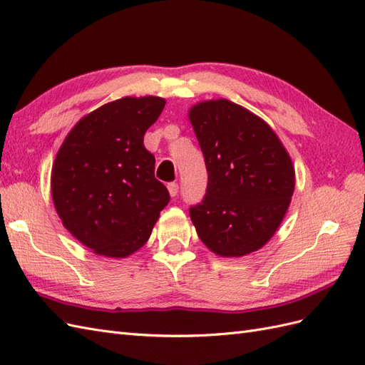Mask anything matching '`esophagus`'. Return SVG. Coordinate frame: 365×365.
<instances>
[{
	"label": "esophagus",
	"mask_w": 365,
	"mask_h": 365,
	"mask_svg": "<svg viewBox=\"0 0 365 365\" xmlns=\"http://www.w3.org/2000/svg\"><path fill=\"white\" fill-rule=\"evenodd\" d=\"M166 188H168V191H170V195H171V197H175V195H177V192H179V185L174 183V182L166 185Z\"/></svg>",
	"instance_id": "34e87169"
}]
</instances>
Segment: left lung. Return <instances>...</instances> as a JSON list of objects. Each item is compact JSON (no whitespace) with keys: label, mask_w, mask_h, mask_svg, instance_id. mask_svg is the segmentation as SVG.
<instances>
[{"label":"left lung","mask_w":365,"mask_h":365,"mask_svg":"<svg viewBox=\"0 0 365 365\" xmlns=\"http://www.w3.org/2000/svg\"><path fill=\"white\" fill-rule=\"evenodd\" d=\"M205 155L207 186L190 207L200 240L222 257H242L275 234L295 188V170L274 130L242 106L206 101L190 110Z\"/></svg>","instance_id":"8db88e82"}]
</instances>
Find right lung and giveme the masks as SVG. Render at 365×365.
Here are the masks:
<instances>
[{
	"label": "right lung",
	"instance_id": "obj_1",
	"mask_svg": "<svg viewBox=\"0 0 365 365\" xmlns=\"http://www.w3.org/2000/svg\"><path fill=\"white\" fill-rule=\"evenodd\" d=\"M165 99L122 98L91 111L67 134L51 168V197L67 231L103 257L123 258L151 235L170 192L154 177L143 136Z\"/></svg>",
	"mask_w": 365,
	"mask_h": 365
}]
</instances>
